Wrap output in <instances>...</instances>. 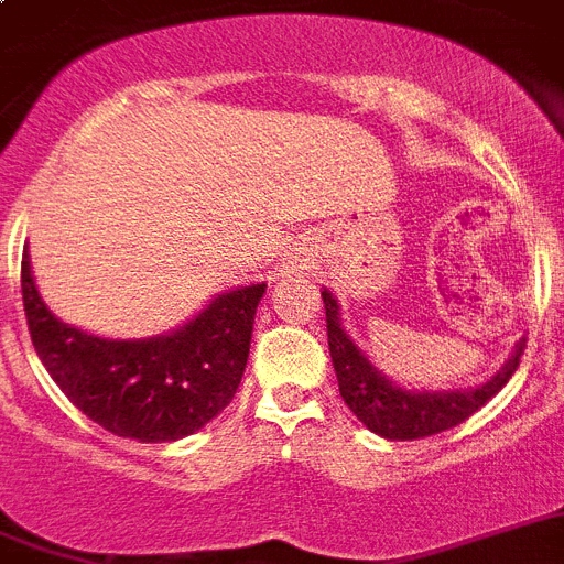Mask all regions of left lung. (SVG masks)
Wrapping results in <instances>:
<instances>
[{
	"mask_svg": "<svg viewBox=\"0 0 564 564\" xmlns=\"http://www.w3.org/2000/svg\"><path fill=\"white\" fill-rule=\"evenodd\" d=\"M323 303H326L328 351H332L334 370H337L339 395L370 433L390 441L427 438V435L458 427L460 421L478 413L491 395L503 390V384L509 382L511 373L520 365L522 345H525L517 343L514 354L500 368V373L480 388L449 390V393H415V390L395 388L390 379H384L357 345L348 339V334L339 326V306L328 289L323 292Z\"/></svg>",
	"mask_w": 564,
	"mask_h": 564,
	"instance_id": "left-lung-1",
	"label": "left lung"
}]
</instances>
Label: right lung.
<instances>
[{
  "mask_svg": "<svg viewBox=\"0 0 564 564\" xmlns=\"http://www.w3.org/2000/svg\"><path fill=\"white\" fill-rule=\"evenodd\" d=\"M263 283L219 294L199 317L154 339H100L50 314L22 256V301L33 348L69 402L123 438L176 441L232 402L250 354Z\"/></svg>",
  "mask_w": 564,
  "mask_h": 564,
  "instance_id": "right-lung-1",
  "label": "right lung"
}]
</instances>
